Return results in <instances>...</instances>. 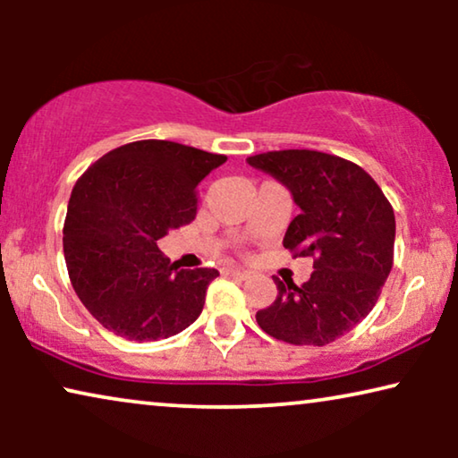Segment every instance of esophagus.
<instances>
[{
    "instance_id": "1",
    "label": "esophagus",
    "mask_w": 458,
    "mask_h": 458,
    "mask_svg": "<svg viewBox=\"0 0 458 458\" xmlns=\"http://www.w3.org/2000/svg\"><path fill=\"white\" fill-rule=\"evenodd\" d=\"M223 275H233V277H242L246 279L248 277V271H243V268H237V267H225L223 268Z\"/></svg>"
}]
</instances>
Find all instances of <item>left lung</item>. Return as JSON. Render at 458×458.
I'll list each match as a JSON object with an SVG mask.
<instances>
[{"label":"left lung","mask_w":458,"mask_h":458,"mask_svg":"<svg viewBox=\"0 0 458 458\" xmlns=\"http://www.w3.org/2000/svg\"><path fill=\"white\" fill-rule=\"evenodd\" d=\"M290 190L300 215L285 231L293 256H312L302 285L279 281L277 298L256 312L260 329L293 346H325L354 329L377 302L394 265L396 218L384 191L354 162L315 149L250 156Z\"/></svg>","instance_id":"1"}]
</instances>
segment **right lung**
Instances as JSON below:
<instances>
[{
  "mask_svg": "<svg viewBox=\"0 0 458 458\" xmlns=\"http://www.w3.org/2000/svg\"><path fill=\"white\" fill-rule=\"evenodd\" d=\"M227 160L183 143L143 140L81 174L68 202L64 259L85 309L133 342L177 335L204 309L216 268H179L158 240L196 218V187Z\"/></svg>",
  "mask_w": 458,
  "mask_h": 458,
  "instance_id": "obj_1",
  "label": "right lung"
}]
</instances>
